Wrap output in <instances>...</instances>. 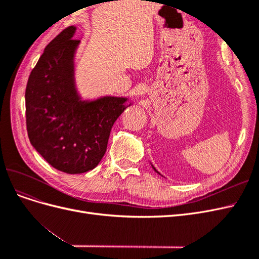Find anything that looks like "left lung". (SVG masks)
Returning a JSON list of instances; mask_svg holds the SVG:
<instances>
[{
  "instance_id": "8db88e82",
  "label": "left lung",
  "mask_w": 259,
  "mask_h": 259,
  "mask_svg": "<svg viewBox=\"0 0 259 259\" xmlns=\"http://www.w3.org/2000/svg\"><path fill=\"white\" fill-rule=\"evenodd\" d=\"M153 169H154V170H155V171H156V173H159V171H158V170H156V169H155V168H154V167H153Z\"/></svg>"
}]
</instances>
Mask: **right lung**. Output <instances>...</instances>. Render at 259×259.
I'll use <instances>...</instances> for the list:
<instances>
[{"label": "right lung", "mask_w": 259, "mask_h": 259, "mask_svg": "<svg viewBox=\"0 0 259 259\" xmlns=\"http://www.w3.org/2000/svg\"><path fill=\"white\" fill-rule=\"evenodd\" d=\"M70 26L46 46L26 88V122L30 143L46 162L67 174L98 165L110 131L126 98L82 101L73 79V55L80 41Z\"/></svg>", "instance_id": "right-lung-1"}]
</instances>
